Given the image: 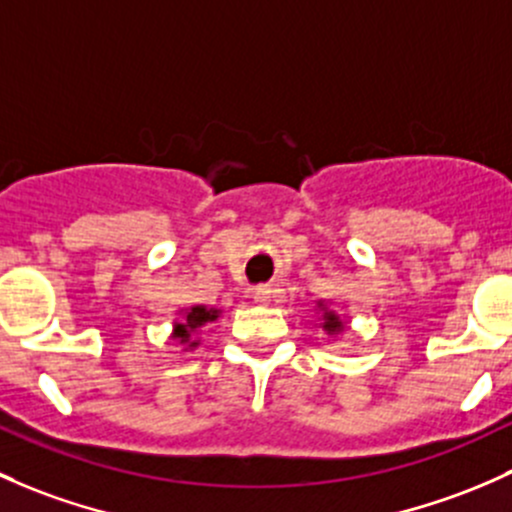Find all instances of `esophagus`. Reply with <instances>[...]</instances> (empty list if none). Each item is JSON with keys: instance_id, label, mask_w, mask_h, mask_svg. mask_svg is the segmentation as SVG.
I'll list each match as a JSON object with an SVG mask.
<instances>
[{"instance_id": "34e87169", "label": "esophagus", "mask_w": 512, "mask_h": 512, "mask_svg": "<svg viewBox=\"0 0 512 512\" xmlns=\"http://www.w3.org/2000/svg\"><path fill=\"white\" fill-rule=\"evenodd\" d=\"M252 299H255L257 304H267V301L272 299V289L267 287V284H262V287H255V289H252Z\"/></svg>"}]
</instances>
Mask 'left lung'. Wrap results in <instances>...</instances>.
Here are the masks:
<instances>
[{"instance_id": "1", "label": "left lung", "mask_w": 512, "mask_h": 512, "mask_svg": "<svg viewBox=\"0 0 512 512\" xmlns=\"http://www.w3.org/2000/svg\"><path fill=\"white\" fill-rule=\"evenodd\" d=\"M341 319H338L336 314H331V311H328V314L324 316V328L328 333H336V331H341Z\"/></svg>"}]
</instances>
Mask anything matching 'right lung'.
<instances>
[{"mask_svg":"<svg viewBox=\"0 0 512 512\" xmlns=\"http://www.w3.org/2000/svg\"><path fill=\"white\" fill-rule=\"evenodd\" d=\"M215 319H218V311H213V309H206V306H193L191 311H186V319H184V324H176V331H174V336L179 338L181 343H186L188 338H191V333L196 331V328L206 326L208 321H215ZM193 346H196V343H193Z\"/></svg>","mask_w":512,"mask_h":512,"instance_id":"obj_1","label":"right lung"}]
</instances>
